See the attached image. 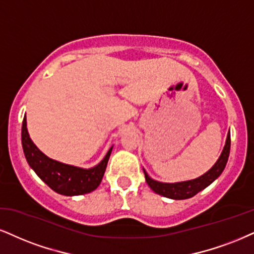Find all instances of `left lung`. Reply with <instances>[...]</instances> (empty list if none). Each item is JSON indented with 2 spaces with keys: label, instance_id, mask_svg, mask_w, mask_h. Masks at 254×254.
<instances>
[{
  "label": "left lung",
  "instance_id": "left-lung-1",
  "mask_svg": "<svg viewBox=\"0 0 254 254\" xmlns=\"http://www.w3.org/2000/svg\"><path fill=\"white\" fill-rule=\"evenodd\" d=\"M230 148H231V134H227L226 139V145L224 147V151L221 153L220 158L218 159V161L215 162L213 167L209 170L207 173H205L201 177L196 178L194 180L190 181H184V183H175V184H164L159 183L151 179L148 177V174L146 173V171L143 170L145 173L146 183L148 184V186L154 190L155 193L164 195L166 198L175 199V200H183V199H189L195 195L196 193H199L200 190L211 185L217 178L223 173L225 166L227 164L228 155H230Z\"/></svg>",
  "mask_w": 254,
  "mask_h": 254
}]
</instances>
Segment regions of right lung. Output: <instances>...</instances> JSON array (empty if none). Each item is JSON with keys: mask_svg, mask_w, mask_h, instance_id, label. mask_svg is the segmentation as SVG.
Returning a JSON list of instances; mask_svg holds the SVG:
<instances>
[{"mask_svg": "<svg viewBox=\"0 0 254 254\" xmlns=\"http://www.w3.org/2000/svg\"><path fill=\"white\" fill-rule=\"evenodd\" d=\"M22 147L27 162L53 190L64 195H81L93 192L101 183L112 148L109 149L103 160L95 167L89 170L75 167L55 161L43 154L31 141L27 130L26 117L22 122Z\"/></svg>", "mask_w": 254, "mask_h": 254, "instance_id": "1", "label": "right lung"}]
</instances>
